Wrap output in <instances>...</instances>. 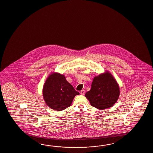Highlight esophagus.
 I'll return each mask as SVG.
<instances>
[{
    "instance_id": "34e87169",
    "label": "esophagus",
    "mask_w": 153,
    "mask_h": 153,
    "mask_svg": "<svg viewBox=\"0 0 153 153\" xmlns=\"http://www.w3.org/2000/svg\"><path fill=\"white\" fill-rule=\"evenodd\" d=\"M85 91L84 90H82L80 91V94H82V95H84L85 94Z\"/></svg>"
}]
</instances>
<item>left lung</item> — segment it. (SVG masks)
Returning <instances> with one entry per match:
<instances>
[{
  "instance_id": "obj_1",
  "label": "left lung",
  "mask_w": 153,
  "mask_h": 153,
  "mask_svg": "<svg viewBox=\"0 0 153 153\" xmlns=\"http://www.w3.org/2000/svg\"><path fill=\"white\" fill-rule=\"evenodd\" d=\"M119 88L117 81L109 73L94 77L91 90L85 97L92 107L98 109H105L114 105L119 96Z\"/></svg>"
}]
</instances>
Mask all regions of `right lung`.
Listing matches in <instances>:
<instances>
[{
    "label": "right lung",
    "instance_id": "right-lung-1",
    "mask_svg": "<svg viewBox=\"0 0 153 153\" xmlns=\"http://www.w3.org/2000/svg\"><path fill=\"white\" fill-rule=\"evenodd\" d=\"M42 91L46 103L56 111H63L69 107L75 96L79 94L66 80L65 76L59 73L50 75Z\"/></svg>",
    "mask_w": 153,
    "mask_h": 153
}]
</instances>
